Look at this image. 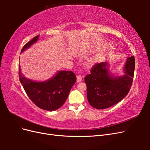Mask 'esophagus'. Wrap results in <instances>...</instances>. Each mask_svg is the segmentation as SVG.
<instances>
[{
    "label": "esophagus",
    "mask_w": 150,
    "mask_h": 150,
    "mask_svg": "<svg viewBox=\"0 0 150 150\" xmlns=\"http://www.w3.org/2000/svg\"><path fill=\"white\" fill-rule=\"evenodd\" d=\"M82 79H83V78L81 76L79 75L77 76V82H80V81H82Z\"/></svg>",
    "instance_id": "34e87169"
}]
</instances>
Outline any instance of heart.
Instances as JSON below:
<instances>
[{
    "label": "heart",
    "instance_id": "heart-1",
    "mask_svg": "<svg viewBox=\"0 0 150 150\" xmlns=\"http://www.w3.org/2000/svg\"><path fill=\"white\" fill-rule=\"evenodd\" d=\"M96 62V60L95 59H92V60H90L89 61V62H88V64H90V65H91V64H94V63Z\"/></svg>",
    "mask_w": 150,
    "mask_h": 150
}]
</instances>
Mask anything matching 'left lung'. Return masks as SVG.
Masks as SVG:
<instances>
[{
  "instance_id": "8db88e82",
  "label": "left lung",
  "mask_w": 150,
  "mask_h": 150,
  "mask_svg": "<svg viewBox=\"0 0 150 150\" xmlns=\"http://www.w3.org/2000/svg\"><path fill=\"white\" fill-rule=\"evenodd\" d=\"M134 56L128 57L125 66V75L112 77L109 74L106 62L96 63L86 75L87 98L93 107L102 110L119 103L129 93L132 85L135 67Z\"/></svg>"
}]
</instances>
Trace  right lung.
<instances>
[{
    "label": "right lung",
    "mask_w": 150,
    "mask_h": 150,
    "mask_svg": "<svg viewBox=\"0 0 150 150\" xmlns=\"http://www.w3.org/2000/svg\"><path fill=\"white\" fill-rule=\"evenodd\" d=\"M35 36L22 47L21 52L38 40ZM19 80L30 100L36 106L47 111H55L64 104L72 86L76 81L73 72L61 71L51 79L45 82H34L21 74L19 66Z\"/></svg>",
    "instance_id": "1"
}]
</instances>
